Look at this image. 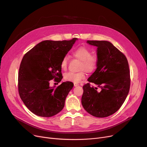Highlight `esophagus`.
Returning <instances> with one entry per match:
<instances>
[{
  "label": "esophagus",
  "mask_w": 147,
  "mask_h": 147,
  "mask_svg": "<svg viewBox=\"0 0 147 147\" xmlns=\"http://www.w3.org/2000/svg\"><path fill=\"white\" fill-rule=\"evenodd\" d=\"M79 85V84L78 83H74V86L76 87V86H78Z\"/></svg>",
  "instance_id": "1"
}]
</instances>
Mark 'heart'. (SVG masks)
I'll list each match as a JSON object with an SVG mask.
<instances>
[{
  "label": "heart",
  "instance_id": "obj_1",
  "mask_svg": "<svg viewBox=\"0 0 147 147\" xmlns=\"http://www.w3.org/2000/svg\"><path fill=\"white\" fill-rule=\"evenodd\" d=\"M73 56L81 61L79 69L80 71L78 73L68 72L64 74V79L67 82L74 83L80 82L82 80L85 78L86 74L84 69L88 73L94 72L97 68L98 65V58L96 55H92V51L84 46H80L73 52ZM68 58L64 57L61 62V68L63 70L67 68Z\"/></svg>",
  "mask_w": 147,
  "mask_h": 147
}]
</instances>
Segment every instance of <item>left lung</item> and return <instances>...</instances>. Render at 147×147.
I'll use <instances>...</instances> for the list:
<instances>
[{
	"label": "left lung",
	"instance_id": "1",
	"mask_svg": "<svg viewBox=\"0 0 147 147\" xmlns=\"http://www.w3.org/2000/svg\"><path fill=\"white\" fill-rule=\"evenodd\" d=\"M97 47L98 65L88 79L101 88L83 86L82 104L88 113L96 117H106L115 113L124 103L130 89L128 61L125 55L110 42L88 40Z\"/></svg>",
	"mask_w": 147,
	"mask_h": 147
}]
</instances>
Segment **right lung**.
Masks as SVG:
<instances>
[{"label":"right lung","instance_id":"right-lung-1","mask_svg":"<svg viewBox=\"0 0 147 147\" xmlns=\"http://www.w3.org/2000/svg\"><path fill=\"white\" fill-rule=\"evenodd\" d=\"M77 39L44 40L23 57L18 73V92L25 105L34 114L49 117L63 109L74 84L66 82L55 88L50 86L49 82L61 81V60Z\"/></svg>","mask_w":147,"mask_h":147}]
</instances>
